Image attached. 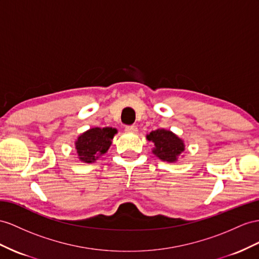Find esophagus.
Here are the masks:
<instances>
[{
  "label": "esophagus",
  "instance_id": "1",
  "mask_svg": "<svg viewBox=\"0 0 259 259\" xmlns=\"http://www.w3.org/2000/svg\"><path fill=\"white\" fill-rule=\"evenodd\" d=\"M125 132H134V134H136V132H138V128L137 125H127L125 127Z\"/></svg>",
  "mask_w": 259,
  "mask_h": 259
}]
</instances>
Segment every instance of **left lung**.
<instances>
[{
	"mask_svg": "<svg viewBox=\"0 0 259 259\" xmlns=\"http://www.w3.org/2000/svg\"><path fill=\"white\" fill-rule=\"evenodd\" d=\"M149 141L154 143L152 153L163 162L174 163L185 151V142L174 132L167 129H157L147 135Z\"/></svg>",
	"mask_w": 259,
	"mask_h": 259,
	"instance_id": "8db88e82",
	"label": "left lung"
}]
</instances>
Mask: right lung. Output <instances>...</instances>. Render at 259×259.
Masks as SVG:
<instances>
[{
  "label": "right lung",
  "mask_w": 259,
  "mask_h": 259,
  "mask_svg": "<svg viewBox=\"0 0 259 259\" xmlns=\"http://www.w3.org/2000/svg\"><path fill=\"white\" fill-rule=\"evenodd\" d=\"M117 132L116 128L95 127L79 135L74 142L78 160L94 163L108 151Z\"/></svg>",
  "instance_id": "obj_1"
}]
</instances>
